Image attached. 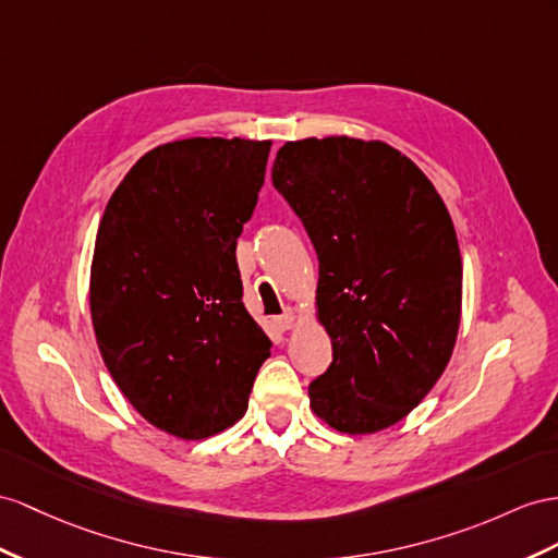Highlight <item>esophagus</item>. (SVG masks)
<instances>
[{
	"label": "esophagus",
	"mask_w": 558,
	"mask_h": 558,
	"mask_svg": "<svg viewBox=\"0 0 558 558\" xmlns=\"http://www.w3.org/2000/svg\"><path fill=\"white\" fill-rule=\"evenodd\" d=\"M294 320H296V311L294 308H284V313L282 316H278L276 318V325H278V330H292L294 327Z\"/></svg>",
	"instance_id": "1"
}]
</instances>
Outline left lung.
I'll return each mask as SVG.
<instances>
[{
  "label": "left lung",
  "mask_w": 558,
  "mask_h": 558,
  "mask_svg": "<svg viewBox=\"0 0 558 558\" xmlns=\"http://www.w3.org/2000/svg\"><path fill=\"white\" fill-rule=\"evenodd\" d=\"M274 185L316 247L332 363L311 410L344 434L403 420L446 369L462 311L454 226L422 169L379 141H290Z\"/></svg>",
  "instance_id": "8db88e82"
}]
</instances>
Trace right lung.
<instances>
[{
    "mask_svg": "<svg viewBox=\"0 0 558 558\" xmlns=\"http://www.w3.org/2000/svg\"><path fill=\"white\" fill-rule=\"evenodd\" d=\"M270 141L185 138L112 193L92 262V320L112 379L153 426L207 438L245 415L270 339L242 304L238 238Z\"/></svg>",
    "mask_w": 558,
    "mask_h": 558,
    "instance_id": "1",
    "label": "right lung"
}]
</instances>
